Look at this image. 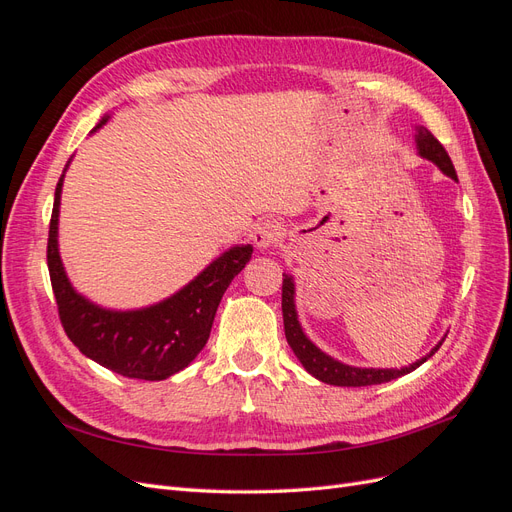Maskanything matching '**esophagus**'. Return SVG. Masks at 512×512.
<instances>
[{
  "label": "esophagus",
  "mask_w": 512,
  "mask_h": 512,
  "mask_svg": "<svg viewBox=\"0 0 512 512\" xmlns=\"http://www.w3.org/2000/svg\"><path fill=\"white\" fill-rule=\"evenodd\" d=\"M280 237H282V228L275 220H265L256 224L252 232V241L256 243V247H260V250H269L271 245L280 241Z\"/></svg>",
  "instance_id": "34e87169"
}]
</instances>
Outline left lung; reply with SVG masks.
<instances>
[{"mask_svg":"<svg viewBox=\"0 0 512 512\" xmlns=\"http://www.w3.org/2000/svg\"><path fill=\"white\" fill-rule=\"evenodd\" d=\"M416 151L418 156L429 160L436 164L446 177H451L457 181V173L455 166L448 158L446 149L440 145V141L433 136L427 128L416 126ZM282 314H284V331H286V339L288 346L292 348L294 356L301 361V365L312 374L316 380L327 382L333 386H369V384H382V382H391L399 376H406L410 371H414L416 367H421L429 356H433L438 352V348L442 346L444 337L440 342L429 350V354H425L423 359H418L416 363L401 367V369H374V367H354V365H346L342 361L333 359L331 354L322 352L312 339H309L301 327L299 322V314H297V305H294V280L292 275L284 273V284H282Z\"/></svg>","mask_w":512,"mask_h":512,"instance_id":"1","label":"left lung"}]
</instances>
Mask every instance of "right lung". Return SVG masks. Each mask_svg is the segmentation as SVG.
<instances>
[{
	"label": "right lung",
	"instance_id": "obj_1",
	"mask_svg": "<svg viewBox=\"0 0 512 512\" xmlns=\"http://www.w3.org/2000/svg\"><path fill=\"white\" fill-rule=\"evenodd\" d=\"M108 119L111 115H104L91 134L98 132ZM68 164L55 188L46 247L59 320L70 342L87 359L126 378L166 380L188 367L205 348L224 292L250 262L254 247H230L192 282L160 303L138 309L102 307L76 292L59 256V205Z\"/></svg>",
	"mask_w": 512,
	"mask_h": 512
}]
</instances>
